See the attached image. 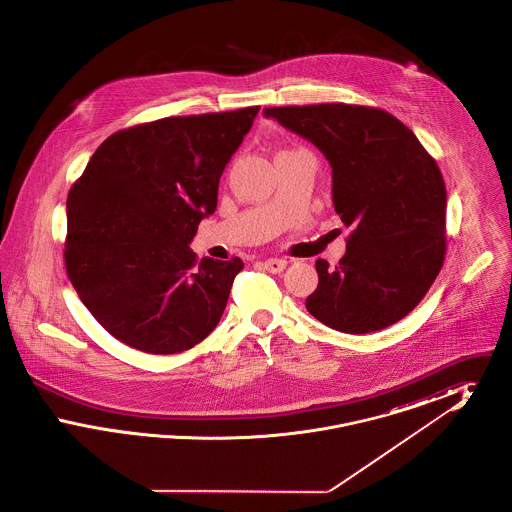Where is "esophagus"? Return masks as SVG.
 <instances>
[{
	"instance_id": "obj_1",
	"label": "esophagus",
	"mask_w": 512,
	"mask_h": 512,
	"mask_svg": "<svg viewBox=\"0 0 512 512\" xmlns=\"http://www.w3.org/2000/svg\"><path fill=\"white\" fill-rule=\"evenodd\" d=\"M263 267L267 268L268 272H272V274H280V272H284V268L288 267V261H284V259H267L263 263Z\"/></svg>"
}]
</instances>
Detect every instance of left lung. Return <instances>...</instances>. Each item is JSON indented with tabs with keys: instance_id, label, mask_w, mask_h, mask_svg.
<instances>
[{
	"instance_id": "obj_1",
	"label": "left lung",
	"mask_w": 512,
	"mask_h": 512,
	"mask_svg": "<svg viewBox=\"0 0 512 512\" xmlns=\"http://www.w3.org/2000/svg\"><path fill=\"white\" fill-rule=\"evenodd\" d=\"M307 138L332 167V199L351 228L340 265L318 259L305 301L345 334L384 330L407 317L445 261L447 192L436 159L388 111L351 103L265 107Z\"/></svg>"
}]
</instances>
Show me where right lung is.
Returning <instances> with one entry per match:
<instances>
[{
    "mask_svg": "<svg viewBox=\"0 0 512 512\" xmlns=\"http://www.w3.org/2000/svg\"><path fill=\"white\" fill-rule=\"evenodd\" d=\"M259 107L167 117L111 134L67 197L65 267L99 324L132 349L172 355L205 340L242 259L190 242L217 209L220 174Z\"/></svg>",
    "mask_w": 512,
    "mask_h": 512,
    "instance_id": "1",
    "label": "right lung"
}]
</instances>
